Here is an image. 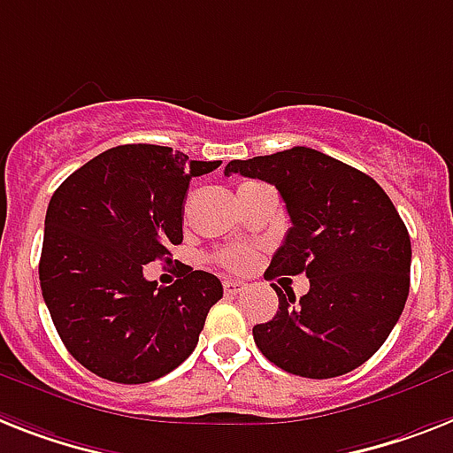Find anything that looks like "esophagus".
I'll return each mask as SVG.
<instances>
[{
    "instance_id": "obj_1",
    "label": "esophagus",
    "mask_w": 453,
    "mask_h": 453,
    "mask_svg": "<svg viewBox=\"0 0 453 453\" xmlns=\"http://www.w3.org/2000/svg\"><path fill=\"white\" fill-rule=\"evenodd\" d=\"M224 294H229V296H235V294H242V291L248 289V285L245 282H241V280H224Z\"/></svg>"
}]
</instances>
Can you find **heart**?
I'll return each instance as SVG.
<instances>
[{
    "instance_id": "obj_1",
    "label": "heart",
    "mask_w": 453,
    "mask_h": 453,
    "mask_svg": "<svg viewBox=\"0 0 453 453\" xmlns=\"http://www.w3.org/2000/svg\"><path fill=\"white\" fill-rule=\"evenodd\" d=\"M219 266H224L226 271H248L250 266L254 264V252H250V250H226V252H222L218 257Z\"/></svg>"
}]
</instances>
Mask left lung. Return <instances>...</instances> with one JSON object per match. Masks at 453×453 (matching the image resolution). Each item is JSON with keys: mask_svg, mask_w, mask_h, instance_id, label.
I'll list each match as a JSON object with an SVG mask.
<instances>
[{"mask_svg": "<svg viewBox=\"0 0 453 453\" xmlns=\"http://www.w3.org/2000/svg\"><path fill=\"white\" fill-rule=\"evenodd\" d=\"M259 178L280 192L291 226L266 278L305 273L296 301L278 291V312L252 328L259 352L291 375L328 380L365 364L384 345L410 294V234L370 175L312 148L234 159L224 175Z\"/></svg>", "mask_w": 453, "mask_h": 453, "instance_id": "left-lung-1", "label": "left lung"}]
</instances>
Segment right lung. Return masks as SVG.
Segmentation results:
<instances>
[{"mask_svg": "<svg viewBox=\"0 0 453 453\" xmlns=\"http://www.w3.org/2000/svg\"><path fill=\"white\" fill-rule=\"evenodd\" d=\"M218 166L164 145H118L55 189L41 291L59 338L89 372L143 384L194 352L222 282L182 266L180 280L157 287L143 266L168 261V248L180 245L189 180Z\"/></svg>", "mask_w": 453, "mask_h": 453, "instance_id": "obj_1", "label": "right lung"}]
</instances>
